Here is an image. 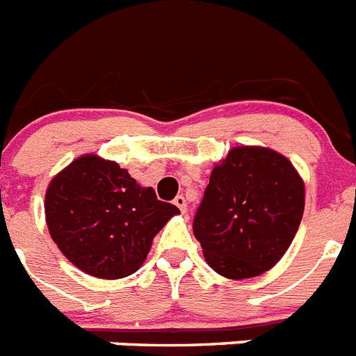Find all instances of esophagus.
Returning <instances> with one entry per match:
<instances>
[{
    "mask_svg": "<svg viewBox=\"0 0 356 356\" xmlns=\"http://www.w3.org/2000/svg\"><path fill=\"white\" fill-rule=\"evenodd\" d=\"M172 203H175V205L178 207V209H180V212H181V213L187 212V201H185V197H184V196H176V197H175V201H172Z\"/></svg>",
    "mask_w": 356,
    "mask_h": 356,
    "instance_id": "esophagus-1",
    "label": "esophagus"
}]
</instances>
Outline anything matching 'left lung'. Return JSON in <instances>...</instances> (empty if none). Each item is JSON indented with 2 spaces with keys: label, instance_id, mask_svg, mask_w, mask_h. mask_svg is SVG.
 Wrapping results in <instances>:
<instances>
[{
  "label": "left lung",
  "instance_id": "1",
  "mask_svg": "<svg viewBox=\"0 0 356 356\" xmlns=\"http://www.w3.org/2000/svg\"><path fill=\"white\" fill-rule=\"evenodd\" d=\"M303 210V178L287 156L237 146L213 165L194 217V237L217 275L254 278L284 257Z\"/></svg>",
  "mask_w": 356,
  "mask_h": 356
}]
</instances>
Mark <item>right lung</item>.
Segmentation results:
<instances>
[{
    "label": "right lung",
    "instance_id": "obj_1",
    "mask_svg": "<svg viewBox=\"0 0 356 356\" xmlns=\"http://www.w3.org/2000/svg\"><path fill=\"white\" fill-rule=\"evenodd\" d=\"M44 213L53 242L72 266L119 280L143 266L155 235L180 210L156 200L119 163L87 153L49 181Z\"/></svg>",
    "mask_w": 356,
    "mask_h": 356
}]
</instances>
